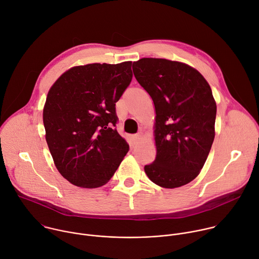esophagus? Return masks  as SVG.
<instances>
[{
    "mask_svg": "<svg viewBox=\"0 0 259 259\" xmlns=\"http://www.w3.org/2000/svg\"><path fill=\"white\" fill-rule=\"evenodd\" d=\"M140 139H141V133H137L133 136V140L135 143H138L140 141Z\"/></svg>",
    "mask_w": 259,
    "mask_h": 259,
    "instance_id": "34e87169",
    "label": "esophagus"
}]
</instances>
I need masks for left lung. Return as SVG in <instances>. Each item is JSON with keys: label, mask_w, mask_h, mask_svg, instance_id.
<instances>
[{"label": "left lung", "mask_w": 259, "mask_h": 259, "mask_svg": "<svg viewBox=\"0 0 259 259\" xmlns=\"http://www.w3.org/2000/svg\"><path fill=\"white\" fill-rule=\"evenodd\" d=\"M132 68L156 109L157 156L144 171L162 188L182 187L198 176L214 140L211 88L197 69L178 61L141 58Z\"/></svg>", "instance_id": "obj_1"}]
</instances>
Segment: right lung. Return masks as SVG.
I'll list each match as a JSON object with an SVG mask.
<instances>
[{
  "mask_svg": "<svg viewBox=\"0 0 259 259\" xmlns=\"http://www.w3.org/2000/svg\"><path fill=\"white\" fill-rule=\"evenodd\" d=\"M131 65L75 66L48 92L43 110L46 141L59 173L79 188L103 186L129 151L115 127L116 102L131 83Z\"/></svg>",
  "mask_w": 259,
  "mask_h": 259,
  "instance_id": "right-lung-1",
  "label": "right lung"
}]
</instances>
